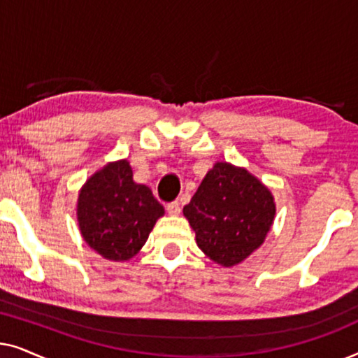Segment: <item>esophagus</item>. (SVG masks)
Wrapping results in <instances>:
<instances>
[{"mask_svg":"<svg viewBox=\"0 0 358 358\" xmlns=\"http://www.w3.org/2000/svg\"><path fill=\"white\" fill-rule=\"evenodd\" d=\"M166 212H168L169 215H173V217L179 215L180 213V205H179L178 200H176V202H171V203L166 205Z\"/></svg>","mask_w":358,"mask_h":358,"instance_id":"esophagus-1","label":"esophagus"}]
</instances>
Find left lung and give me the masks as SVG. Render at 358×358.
<instances>
[{
	"label": "left lung",
	"mask_w": 358,
	"mask_h": 358,
	"mask_svg": "<svg viewBox=\"0 0 358 358\" xmlns=\"http://www.w3.org/2000/svg\"><path fill=\"white\" fill-rule=\"evenodd\" d=\"M184 217L197 246L220 266L243 262L266 239L275 217V202L266 185L244 168L215 163Z\"/></svg>",
	"instance_id": "8db88e82"
}]
</instances>
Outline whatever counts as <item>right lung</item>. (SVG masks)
<instances>
[{"label":"right lung","instance_id":"add662e5","mask_svg":"<svg viewBox=\"0 0 358 358\" xmlns=\"http://www.w3.org/2000/svg\"><path fill=\"white\" fill-rule=\"evenodd\" d=\"M78 224L85 241L109 261H129L143 248L164 208L150 187L134 182L127 159L92 174L78 197Z\"/></svg>","mask_w":358,"mask_h":358}]
</instances>
